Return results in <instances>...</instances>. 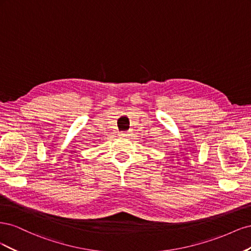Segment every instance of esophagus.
<instances>
[{
  "mask_svg": "<svg viewBox=\"0 0 251 251\" xmlns=\"http://www.w3.org/2000/svg\"><path fill=\"white\" fill-rule=\"evenodd\" d=\"M120 135H121V136H127L128 133H127V132H120Z\"/></svg>",
  "mask_w": 251,
  "mask_h": 251,
  "instance_id": "obj_1",
  "label": "esophagus"
}]
</instances>
